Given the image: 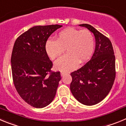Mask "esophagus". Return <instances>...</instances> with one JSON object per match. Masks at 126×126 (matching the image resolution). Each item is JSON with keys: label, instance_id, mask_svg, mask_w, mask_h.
Here are the masks:
<instances>
[{"label": "esophagus", "instance_id": "1", "mask_svg": "<svg viewBox=\"0 0 126 126\" xmlns=\"http://www.w3.org/2000/svg\"><path fill=\"white\" fill-rule=\"evenodd\" d=\"M65 74L66 73H64V72H61V76H62V77H63Z\"/></svg>", "mask_w": 126, "mask_h": 126}]
</instances>
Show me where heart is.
<instances>
[{"label":"heart","mask_w":126,"mask_h":126,"mask_svg":"<svg viewBox=\"0 0 126 126\" xmlns=\"http://www.w3.org/2000/svg\"><path fill=\"white\" fill-rule=\"evenodd\" d=\"M68 54L55 63V68L62 71H68L83 63L92 56L94 49V38L88 29L67 28L60 32L56 41L48 40L45 45L47 56L51 60L60 56L64 50Z\"/></svg>","instance_id":"obj_1"}]
</instances>
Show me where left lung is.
<instances>
[{
	"label": "left lung",
	"mask_w": 126,
	"mask_h": 126,
	"mask_svg": "<svg viewBox=\"0 0 126 126\" xmlns=\"http://www.w3.org/2000/svg\"><path fill=\"white\" fill-rule=\"evenodd\" d=\"M79 26L94 34L95 48L90 60L71 73L70 90L79 102L94 105L104 99L112 87L115 78V56L109 38L91 25Z\"/></svg>",
	"instance_id": "obj_1"
}]
</instances>
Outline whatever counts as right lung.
<instances>
[{
  "label": "right lung",
  "instance_id": "add662e5",
  "mask_svg": "<svg viewBox=\"0 0 126 126\" xmlns=\"http://www.w3.org/2000/svg\"><path fill=\"white\" fill-rule=\"evenodd\" d=\"M61 25L36 26L19 36L11 56L12 79L26 102L43 108L53 100L61 80L60 71L51 72L53 63L45 49L49 36Z\"/></svg>",
  "mask_w": 126,
  "mask_h": 126
}]
</instances>
